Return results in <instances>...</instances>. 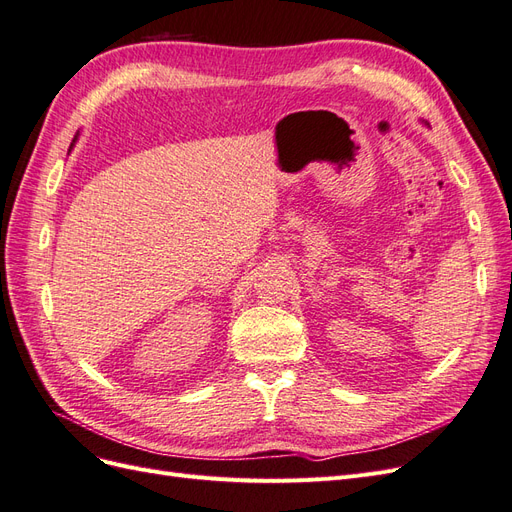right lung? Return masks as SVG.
Instances as JSON below:
<instances>
[{
	"label": "right lung",
	"mask_w": 512,
	"mask_h": 512,
	"mask_svg": "<svg viewBox=\"0 0 512 512\" xmlns=\"http://www.w3.org/2000/svg\"><path fill=\"white\" fill-rule=\"evenodd\" d=\"M72 145H74V143H72Z\"/></svg>",
	"instance_id": "right-lung-1"
}]
</instances>
